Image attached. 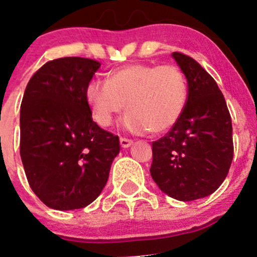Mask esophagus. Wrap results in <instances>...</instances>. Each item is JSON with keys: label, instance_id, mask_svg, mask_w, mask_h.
I'll return each instance as SVG.
<instances>
[{"label": "esophagus", "instance_id": "esophagus-1", "mask_svg": "<svg viewBox=\"0 0 257 257\" xmlns=\"http://www.w3.org/2000/svg\"><path fill=\"white\" fill-rule=\"evenodd\" d=\"M132 144H133V141H132V139L123 138V137L120 138V146L123 147V148H128V147H131Z\"/></svg>", "mask_w": 257, "mask_h": 257}]
</instances>
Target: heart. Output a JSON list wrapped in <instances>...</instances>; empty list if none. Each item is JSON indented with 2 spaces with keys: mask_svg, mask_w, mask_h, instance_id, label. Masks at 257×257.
Returning <instances> with one entry per match:
<instances>
[{
  "mask_svg": "<svg viewBox=\"0 0 257 257\" xmlns=\"http://www.w3.org/2000/svg\"><path fill=\"white\" fill-rule=\"evenodd\" d=\"M85 98L99 125H110L126 103L123 124L128 131L161 134L181 119L188 84L183 71L172 64H131L110 71L106 80L89 81Z\"/></svg>",
  "mask_w": 257,
  "mask_h": 257,
  "instance_id": "heart-1",
  "label": "heart"
}]
</instances>
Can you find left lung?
I'll return each instance as SVG.
<instances>
[{
    "label": "left lung",
    "mask_w": 257,
    "mask_h": 257,
    "mask_svg": "<svg viewBox=\"0 0 257 257\" xmlns=\"http://www.w3.org/2000/svg\"><path fill=\"white\" fill-rule=\"evenodd\" d=\"M188 84V100L178 123L152 143L151 176L178 201L211 195L225 181L233 158L232 123L212 76L195 59L173 52Z\"/></svg>",
    "instance_id": "8db88e82"
}]
</instances>
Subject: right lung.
<instances>
[{
  "label": "right lung",
  "instance_id": "obj_1",
  "mask_svg": "<svg viewBox=\"0 0 257 257\" xmlns=\"http://www.w3.org/2000/svg\"><path fill=\"white\" fill-rule=\"evenodd\" d=\"M100 62L86 57L47 61L30 79L20 113V154L30 187L54 210L90 205L103 191L119 137L91 116L85 88Z\"/></svg>",
  "mask_w": 257,
  "mask_h": 257
}]
</instances>
